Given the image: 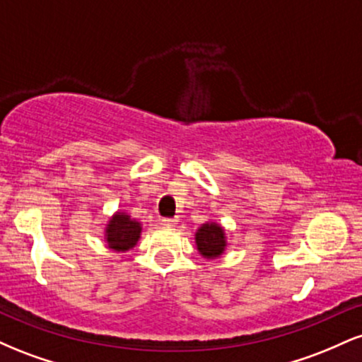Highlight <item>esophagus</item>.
<instances>
[{"label":"esophagus","mask_w":362,"mask_h":362,"mask_svg":"<svg viewBox=\"0 0 362 362\" xmlns=\"http://www.w3.org/2000/svg\"><path fill=\"white\" fill-rule=\"evenodd\" d=\"M161 224H163V226H175V224H177V219H172V218H163V219H161Z\"/></svg>","instance_id":"esophagus-1"}]
</instances>
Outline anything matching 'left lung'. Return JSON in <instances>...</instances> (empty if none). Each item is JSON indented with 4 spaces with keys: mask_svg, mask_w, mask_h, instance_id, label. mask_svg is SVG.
<instances>
[{
    "mask_svg": "<svg viewBox=\"0 0 362 362\" xmlns=\"http://www.w3.org/2000/svg\"><path fill=\"white\" fill-rule=\"evenodd\" d=\"M195 245L197 250L206 259H216L221 257L226 248V236L221 224L204 223L195 233Z\"/></svg>",
    "mask_w": 362,
    "mask_h": 362,
    "instance_id": "8db88e82",
    "label": "left lung"
}]
</instances>
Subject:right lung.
I'll return each instance as SVG.
<instances>
[{
	"instance_id": "right-lung-1",
	"label": "right lung",
	"mask_w": 362,
	"mask_h": 362,
	"mask_svg": "<svg viewBox=\"0 0 362 362\" xmlns=\"http://www.w3.org/2000/svg\"><path fill=\"white\" fill-rule=\"evenodd\" d=\"M141 223L132 219L131 216L117 211L110 218L105 228V240L109 248L115 252H127L138 243L141 238Z\"/></svg>"
}]
</instances>
